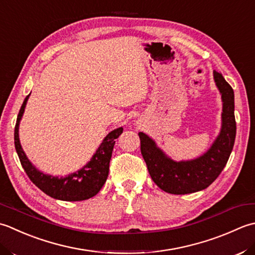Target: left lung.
Listing matches in <instances>:
<instances>
[{
	"mask_svg": "<svg viewBox=\"0 0 255 255\" xmlns=\"http://www.w3.org/2000/svg\"><path fill=\"white\" fill-rule=\"evenodd\" d=\"M214 78L223 102L222 128L211 148L201 157L189 162H174L165 156L146 134L138 133L141 153L150 177L166 193L185 195L207 188L218 178L230 157L237 133L235 93L225 78L216 70Z\"/></svg>",
	"mask_w": 255,
	"mask_h": 255,
	"instance_id": "obj_1",
	"label": "left lung"
}]
</instances>
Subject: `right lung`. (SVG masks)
Masks as SVG:
<instances>
[{
    "label": "right lung",
    "instance_id": "right-lung-1",
    "mask_svg": "<svg viewBox=\"0 0 255 255\" xmlns=\"http://www.w3.org/2000/svg\"><path fill=\"white\" fill-rule=\"evenodd\" d=\"M28 97L29 95L26 96L23 105L20 107L14 129L15 148H16L19 162L22 164L26 175L41 191H44L46 195L53 197L55 199L64 201H80L96 196L102 188V186L105 185L108 178L109 166H110L114 143H116V139L122 134L123 128H119L111 133H109L106 138L103 139L100 147L98 148L97 153L93 155L92 159L84 168L77 171V173L71 174L64 178L45 175L30 164L19 144L18 126Z\"/></svg>",
    "mask_w": 255,
    "mask_h": 255
}]
</instances>
